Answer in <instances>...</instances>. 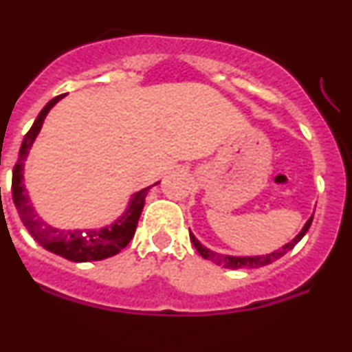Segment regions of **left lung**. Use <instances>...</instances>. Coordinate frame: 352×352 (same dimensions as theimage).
Returning <instances> with one entry per match:
<instances>
[{"instance_id":"8db88e82","label":"left lung","mask_w":352,"mask_h":352,"mask_svg":"<svg viewBox=\"0 0 352 352\" xmlns=\"http://www.w3.org/2000/svg\"><path fill=\"white\" fill-rule=\"evenodd\" d=\"M311 221H313V217H309V220L306 221L305 227H302V230L299 232V234L296 235L291 242H287V244L282 245V248L277 249V251L270 252V254H261V256L220 254V252H214V251H211V249L204 248V245L201 244L196 237H194L192 232H190L189 235H190V242L194 244V248L197 249V252H199L204 259H210V261H213L214 265H220V267H223V268H230V270H235V268H244V270H249V268H259V267H265V265H270V263L277 261L278 258H282L285 252L291 251V249L294 248V245L298 244L302 237H305V234L308 232Z\"/></svg>"}]
</instances>
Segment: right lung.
Segmentation results:
<instances>
[{
	"instance_id": "obj_1",
	"label": "right lung",
	"mask_w": 352,
	"mask_h": 352,
	"mask_svg": "<svg viewBox=\"0 0 352 352\" xmlns=\"http://www.w3.org/2000/svg\"><path fill=\"white\" fill-rule=\"evenodd\" d=\"M61 98H63V94L53 98V100L41 110V113L37 115L36 122L32 124L30 131L27 132L25 138H23L22 146H20L19 162L13 166V203H15L16 211H19L20 214V220L23 221V225H25V228L29 230V234L32 235L44 249H47V251L54 252V254L61 256V258L65 259H70V261L75 263L100 261V259L118 254V252L131 242V239L134 237L149 187L135 192L134 196H132L125 213L122 214L118 220H115L113 223L107 225V227L103 228L60 230V228H54L51 227V225H47L46 221L36 213L32 203H30L29 194H27L25 190V186H23V162H25L27 155H29V149L32 148L34 141H36L41 127H43L44 118H46V115L50 113L51 108H53Z\"/></svg>"
}]
</instances>
